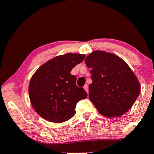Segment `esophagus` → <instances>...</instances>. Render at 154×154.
<instances>
[{
	"label": "esophagus",
	"instance_id": "34e87169",
	"mask_svg": "<svg viewBox=\"0 0 154 154\" xmlns=\"http://www.w3.org/2000/svg\"><path fill=\"white\" fill-rule=\"evenodd\" d=\"M83 88H84V89H85V91H86V92H88H88H89V90H88V85H85V86L83 87Z\"/></svg>",
	"mask_w": 154,
	"mask_h": 154
}]
</instances>
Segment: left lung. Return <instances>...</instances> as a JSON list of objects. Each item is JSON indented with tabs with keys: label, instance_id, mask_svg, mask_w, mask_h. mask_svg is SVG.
Instances as JSON below:
<instances>
[{
	"label": "left lung",
	"instance_id": "left-lung-1",
	"mask_svg": "<svg viewBox=\"0 0 154 154\" xmlns=\"http://www.w3.org/2000/svg\"><path fill=\"white\" fill-rule=\"evenodd\" d=\"M85 62L92 69L89 98L99 113L116 118L127 112L140 92L139 81L127 63L100 50L89 54Z\"/></svg>",
	"mask_w": 154,
	"mask_h": 154
}]
</instances>
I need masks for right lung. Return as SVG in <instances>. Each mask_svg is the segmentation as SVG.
Instances as JSON below:
<instances>
[{
    "mask_svg": "<svg viewBox=\"0 0 154 154\" xmlns=\"http://www.w3.org/2000/svg\"><path fill=\"white\" fill-rule=\"evenodd\" d=\"M85 54L66 53L49 59L38 68L29 85L31 104L44 119L61 123L75 116L76 104L87 97L77 77L70 72L84 60Z\"/></svg>",
    "mask_w": 154,
    "mask_h": 154,
    "instance_id": "add662e5",
    "label": "right lung"
}]
</instances>
